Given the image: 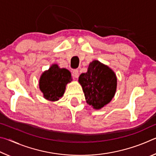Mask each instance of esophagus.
Here are the masks:
<instances>
[{
    "instance_id": "obj_1",
    "label": "esophagus",
    "mask_w": 156,
    "mask_h": 156,
    "mask_svg": "<svg viewBox=\"0 0 156 156\" xmlns=\"http://www.w3.org/2000/svg\"><path fill=\"white\" fill-rule=\"evenodd\" d=\"M72 74H73V76L76 78H78V76H79V72L78 69H74L73 71L72 72Z\"/></svg>"
}]
</instances>
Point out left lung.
Here are the masks:
<instances>
[{
    "mask_svg": "<svg viewBox=\"0 0 156 156\" xmlns=\"http://www.w3.org/2000/svg\"><path fill=\"white\" fill-rule=\"evenodd\" d=\"M78 82L83 87L87 103L96 109L110 102L117 87L115 73L98 60L90 62L87 72L81 73Z\"/></svg>",
    "mask_w": 156,
    "mask_h": 156,
    "instance_id": "8db88e82",
    "label": "left lung"
}]
</instances>
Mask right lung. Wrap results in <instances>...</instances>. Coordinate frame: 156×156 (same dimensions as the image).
I'll use <instances>...</instances> for the list:
<instances>
[{"label": "right lung", "instance_id": "1", "mask_svg": "<svg viewBox=\"0 0 156 156\" xmlns=\"http://www.w3.org/2000/svg\"><path fill=\"white\" fill-rule=\"evenodd\" d=\"M72 80L69 71L54 64L41 75L39 87L44 98L49 101H57L62 97L67 84Z\"/></svg>", "mask_w": 156, "mask_h": 156}]
</instances>
